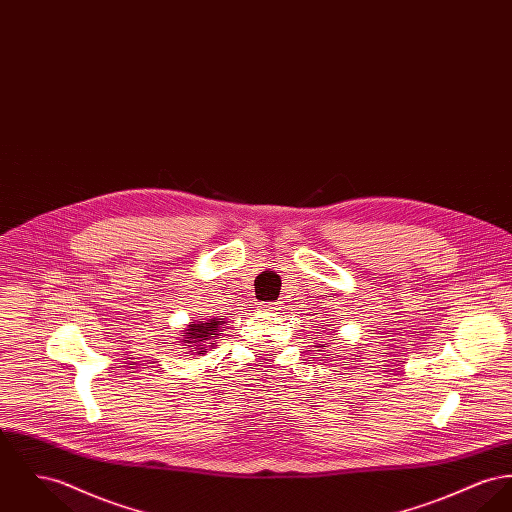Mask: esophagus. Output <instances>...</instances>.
<instances>
[{"label": "esophagus", "instance_id": "1", "mask_svg": "<svg viewBox=\"0 0 512 512\" xmlns=\"http://www.w3.org/2000/svg\"><path fill=\"white\" fill-rule=\"evenodd\" d=\"M258 310H260V312H266V314H273V312L279 310V305H277V303H264V305H260Z\"/></svg>", "mask_w": 512, "mask_h": 512}]
</instances>
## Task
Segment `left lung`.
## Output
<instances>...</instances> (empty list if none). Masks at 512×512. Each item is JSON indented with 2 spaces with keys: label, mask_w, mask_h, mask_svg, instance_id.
I'll list each match as a JSON object with an SVG mask.
<instances>
[{
  "label": "left lung",
  "mask_w": 512,
  "mask_h": 512,
  "mask_svg": "<svg viewBox=\"0 0 512 512\" xmlns=\"http://www.w3.org/2000/svg\"><path fill=\"white\" fill-rule=\"evenodd\" d=\"M322 347H326V345H322Z\"/></svg>",
  "instance_id": "8db88e82"
}]
</instances>
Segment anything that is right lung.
Listing matches in <instances>:
<instances>
[{"mask_svg": "<svg viewBox=\"0 0 512 512\" xmlns=\"http://www.w3.org/2000/svg\"><path fill=\"white\" fill-rule=\"evenodd\" d=\"M225 320L223 318H207V320H200V322H192L186 330H184V345H188L192 351H196L198 355L207 353V349H211L215 343L213 341L219 338V332L223 328ZM210 345L207 346L206 343Z\"/></svg>", "mask_w": 512, "mask_h": 512, "instance_id": "1", "label": "right lung"}]
</instances>
